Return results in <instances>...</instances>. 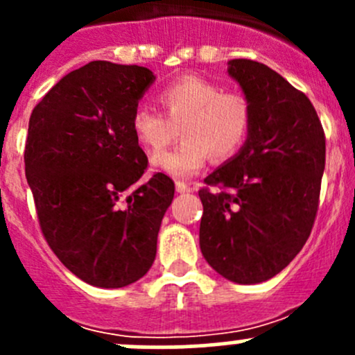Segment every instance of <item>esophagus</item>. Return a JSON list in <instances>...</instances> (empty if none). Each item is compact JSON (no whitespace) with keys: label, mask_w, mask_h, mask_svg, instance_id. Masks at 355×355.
Listing matches in <instances>:
<instances>
[{"label":"esophagus","mask_w":355,"mask_h":355,"mask_svg":"<svg viewBox=\"0 0 355 355\" xmlns=\"http://www.w3.org/2000/svg\"><path fill=\"white\" fill-rule=\"evenodd\" d=\"M175 189H177L178 194H189V192L194 191V189H192L191 185L184 184V182H177V184H175Z\"/></svg>","instance_id":"1"}]
</instances>
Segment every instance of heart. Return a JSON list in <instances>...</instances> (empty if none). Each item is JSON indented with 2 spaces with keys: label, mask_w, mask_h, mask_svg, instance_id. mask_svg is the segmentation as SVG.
I'll return each instance as SVG.
<instances>
[{
  "label": "heart",
  "mask_w": 355,
  "mask_h": 355,
  "mask_svg": "<svg viewBox=\"0 0 355 355\" xmlns=\"http://www.w3.org/2000/svg\"><path fill=\"white\" fill-rule=\"evenodd\" d=\"M157 101L163 114L137 106L130 128L148 153L166 148L180 128V146L153 157V166L175 178L198 173L207 157L225 161L244 146L250 128V103L242 92L223 91L216 82L185 75L163 87Z\"/></svg>",
  "instance_id": "1"
}]
</instances>
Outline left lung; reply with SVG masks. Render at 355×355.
Wrapping results in <instances>:
<instances>
[{
  "label": "left lung",
  "instance_id": "obj_1",
  "mask_svg": "<svg viewBox=\"0 0 355 355\" xmlns=\"http://www.w3.org/2000/svg\"><path fill=\"white\" fill-rule=\"evenodd\" d=\"M250 103V128L232 159L204 178L199 245L216 273L261 284L280 273L313 230L324 171V132L313 103L280 73L230 60Z\"/></svg>",
  "mask_w": 355,
  "mask_h": 355
}]
</instances>
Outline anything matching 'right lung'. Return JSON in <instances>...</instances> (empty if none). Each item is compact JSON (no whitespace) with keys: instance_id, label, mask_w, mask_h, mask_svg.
<instances>
[{"instance_id":"1","label":"right lung","mask_w":355,"mask_h":355,"mask_svg":"<svg viewBox=\"0 0 355 355\" xmlns=\"http://www.w3.org/2000/svg\"><path fill=\"white\" fill-rule=\"evenodd\" d=\"M146 67L91 62L32 110L25 175L39 225L58 259L85 284L121 288L144 277L175 184H137L148 156L130 118L155 82Z\"/></svg>"}]
</instances>
